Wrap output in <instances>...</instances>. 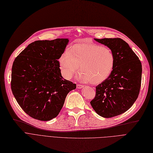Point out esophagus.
Masks as SVG:
<instances>
[{
  "instance_id": "esophagus-1",
  "label": "esophagus",
  "mask_w": 153,
  "mask_h": 153,
  "mask_svg": "<svg viewBox=\"0 0 153 153\" xmlns=\"http://www.w3.org/2000/svg\"><path fill=\"white\" fill-rule=\"evenodd\" d=\"M82 88H84V85H80V84H77V88H78V89H82Z\"/></svg>"
}]
</instances>
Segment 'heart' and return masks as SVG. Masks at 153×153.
Wrapping results in <instances>:
<instances>
[{
	"label": "heart",
	"instance_id": "heart-1",
	"mask_svg": "<svg viewBox=\"0 0 153 153\" xmlns=\"http://www.w3.org/2000/svg\"><path fill=\"white\" fill-rule=\"evenodd\" d=\"M59 61L65 79H71L80 65L81 72L77 78L82 81L96 84L109 77L114 67L115 57L110 49L83 40L62 53Z\"/></svg>",
	"mask_w": 153,
	"mask_h": 153
}]
</instances>
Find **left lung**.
Returning <instances> with one entry per match:
<instances>
[{"mask_svg": "<svg viewBox=\"0 0 153 153\" xmlns=\"http://www.w3.org/2000/svg\"><path fill=\"white\" fill-rule=\"evenodd\" d=\"M94 40L112 51L115 64L109 77L96 86V96L91 104L99 116L114 117L127 111L136 101L141 84V62L120 38Z\"/></svg>", "mask_w": 153, "mask_h": 153, "instance_id": "1", "label": "left lung"}]
</instances>
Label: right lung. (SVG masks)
<instances>
[{
    "label": "right lung",
    "instance_id": "right-lung-1",
    "mask_svg": "<svg viewBox=\"0 0 153 153\" xmlns=\"http://www.w3.org/2000/svg\"><path fill=\"white\" fill-rule=\"evenodd\" d=\"M68 39L37 41L29 44L15 59L11 89L26 114L40 121H49L60 112L68 93L76 84L64 79L59 59Z\"/></svg>",
    "mask_w": 153,
    "mask_h": 153
}]
</instances>
